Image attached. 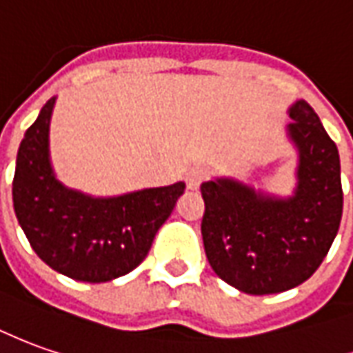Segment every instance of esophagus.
I'll use <instances>...</instances> for the list:
<instances>
[{
	"mask_svg": "<svg viewBox=\"0 0 353 353\" xmlns=\"http://www.w3.org/2000/svg\"><path fill=\"white\" fill-rule=\"evenodd\" d=\"M205 177H207V170H205V168H191V170H189V174H187V187H189V189H193V191H195V189H199V187H201V183H203V181H205Z\"/></svg>",
	"mask_w": 353,
	"mask_h": 353,
	"instance_id": "esophagus-1",
	"label": "esophagus"
}]
</instances>
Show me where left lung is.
Returning a JSON list of instances; mask_svg holds the SVG:
<instances>
[{"label":"left lung","instance_id":"left-lung-1","mask_svg":"<svg viewBox=\"0 0 353 353\" xmlns=\"http://www.w3.org/2000/svg\"><path fill=\"white\" fill-rule=\"evenodd\" d=\"M290 137L299 150L290 199L255 193L234 179L201 185V234L212 270L239 292L265 296L299 286L321 267L342 220L340 158L305 100L292 110Z\"/></svg>","mask_w":353,"mask_h":353}]
</instances>
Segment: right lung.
Here are the masks:
<instances>
[{
  "label": "right lung",
  "mask_w": 353,
  "mask_h": 353,
  "mask_svg": "<svg viewBox=\"0 0 353 353\" xmlns=\"http://www.w3.org/2000/svg\"><path fill=\"white\" fill-rule=\"evenodd\" d=\"M54 98L26 129L17 154L13 207L30 247L48 267L81 282H108L148 255L158 228L172 214L185 183L92 199L65 189L48 158Z\"/></svg>",
  "instance_id": "obj_1"
}]
</instances>
